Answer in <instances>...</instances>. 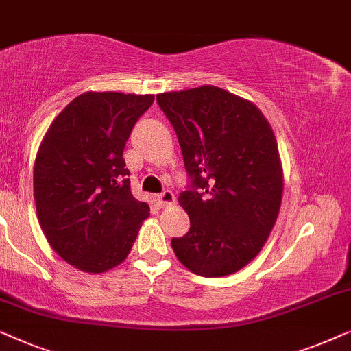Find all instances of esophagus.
<instances>
[{
  "instance_id": "obj_1",
  "label": "esophagus",
  "mask_w": 351,
  "mask_h": 351,
  "mask_svg": "<svg viewBox=\"0 0 351 351\" xmlns=\"http://www.w3.org/2000/svg\"><path fill=\"white\" fill-rule=\"evenodd\" d=\"M157 200H159L160 206L164 208V206H169V205L173 204L175 195H173V192H171V191H164L162 194L157 195Z\"/></svg>"
}]
</instances>
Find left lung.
<instances>
[{"label":"left lung","mask_w":351,"mask_h":351,"mask_svg":"<svg viewBox=\"0 0 351 351\" xmlns=\"http://www.w3.org/2000/svg\"><path fill=\"white\" fill-rule=\"evenodd\" d=\"M189 178L180 204L191 229L171 239L176 258L202 276L235 274L263 248L278 216L283 173L267 119L215 86L157 95Z\"/></svg>","instance_id":"1"}]
</instances>
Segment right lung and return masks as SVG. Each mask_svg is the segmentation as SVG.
<instances>
[{
    "label": "right lung",
    "instance_id": "1",
    "mask_svg": "<svg viewBox=\"0 0 351 351\" xmlns=\"http://www.w3.org/2000/svg\"><path fill=\"white\" fill-rule=\"evenodd\" d=\"M154 95L86 92L49 127L34 162L38 219L68 264L106 272L127 258L149 205L130 191L125 143Z\"/></svg>",
    "mask_w": 351,
    "mask_h": 351
}]
</instances>
